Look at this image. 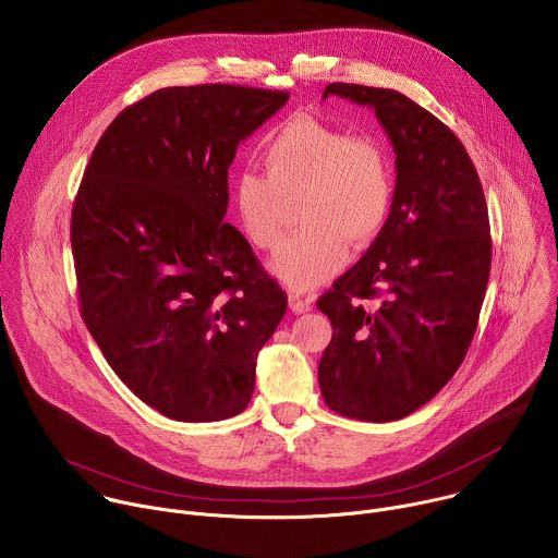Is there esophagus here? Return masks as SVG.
<instances>
[{"label": "esophagus", "mask_w": 558, "mask_h": 558, "mask_svg": "<svg viewBox=\"0 0 558 558\" xmlns=\"http://www.w3.org/2000/svg\"><path fill=\"white\" fill-rule=\"evenodd\" d=\"M313 295H300V293H289V306H291V311L293 313H304V311H308L311 306H313Z\"/></svg>", "instance_id": "34e87169"}]
</instances>
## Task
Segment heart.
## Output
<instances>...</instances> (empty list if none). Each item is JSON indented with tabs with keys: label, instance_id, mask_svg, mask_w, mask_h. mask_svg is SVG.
<instances>
[{
	"label": "heart",
	"instance_id": "1",
	"mask_svg": "<svg viewBox=\"0 0 558 558\" xmlns=\"http://www.w3.org/2000/svg\"><path fill=\"white\" fill-rule=\"evenodd\" d=\"M263 163L267 174L243 170L233 177L231 203L247 241L274 250L284 201L302 196L298 218L304 227L287 238L269 265L291 289L327 282L347 265L351 241L368 245L390 216L392 161L373 134L295 117L265 143Z\"/></svg>",
	"mask_w": 558,
	"mask_h": 558
}]
</instances>
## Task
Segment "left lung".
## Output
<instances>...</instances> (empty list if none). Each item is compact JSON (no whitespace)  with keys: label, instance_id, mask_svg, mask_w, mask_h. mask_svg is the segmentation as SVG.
Wrapping results in <instances>:
<instances>
[{"label":"left lung","instance_id":"8db88e82","mask_svg":"<svg viewBox=\"0 0 558 558\" xmlns=\"http://www.w3.org/2000/svg\"><path fill=\"white\" fill-rule=\"evenodd\" d=\"M329 95L375 110L397 179L384 229L317 300L333 325L317 379L331 411L395 422L430 402L468 353L490 278L488 205L461 141L413 99L357 84Z\"/></svg>","mask_w":558,"mask_h":558}]
</instances>
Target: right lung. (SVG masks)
<instances>
[{"instance_id":"obj_1","label":"right lung","mask_w":558,"mask_h":558,"mask_svg":"<svg viewBox=\"0 0 558 558\" xmlns=\"http://www.w3.org/2000/svg\"><path fill=\"white\" fill-rule=\"evenodd\" d=\"M287 101L231 84L156 90L108 125L78 185L82 317L121 381L170 420L243 413L258 351L287 311L247 238L222 220L238 145Z\"/></svg>"}]
</instances>
